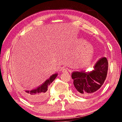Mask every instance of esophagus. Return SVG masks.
Returning a JSON list of instances; mask_svg holds the SVG:
<instances>
[{"label": "esophagus", "instance_id": "esophagus-1", "mask_svg": "<svg viewBox=\"0 0 122 122\" xmlns=\"http://www.w3.org/2000/svg\"><path fill=\"white\" fill-rule=\"evenodd\" d=\"M62 71L63 72V73H66V72L67 71V69L65 68H63L62 69Z\"/></svg>", "mask_w": 122, "mask_h": 122}]
</instances>
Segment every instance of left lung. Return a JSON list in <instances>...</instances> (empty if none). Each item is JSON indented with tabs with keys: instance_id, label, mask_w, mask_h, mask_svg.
I'll use <instances>...</instances> for the list:
<instances>
[{
	"instance_id": "1",
	"label": "left lung",
	"mask_w": 122,
	"mask_h": 122,
	"mask_svg": "<svg viewBox=\"0 0 122 122\" xmlns=\"http://www.w3.org/2000/svg\"><path fill=\"white\" fill-rule=\"evenodd\" d=\"M108 69V60L106 57H103L95 64L92 71L73 72L71 77L77 93L83 96L95 94L104 83Z\"/></svg>"
}]
</instances>
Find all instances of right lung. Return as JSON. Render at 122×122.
I'll return each instance as SVG.
<instances>
[{"mask_svg":"<svg viewBox=\"0 0 122 122\" xmlns=\"http://www.w3.org/2000/svg\"><path fill=\"white\" fill-rule=\"evenodd\" d=\"M57 74H54L47 79L44 83L34 89L31 90H21L22 95L29 101L35 103H40L45 100L47 96L48 86L57 77Z\"/></svg>","mask_w":122,"mask_h":122,"instance_id":"obj_1","label":"right lung"}]
</instances>
